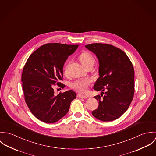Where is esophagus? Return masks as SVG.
Wrapping results in <instances>:
<instances>
[{
    "label": "esophagus",
    "mask_w": 156,
    "mask_h": 156,
    "mask_svg": "<svg viewBox=\"0 0 156 156\" xmlns=\"http://www.w3.org/2000/svg\"><path fill=\"white\" fill-rule=\"evenodd\" d=\"M77 97L79 98H87V97L86 95H82V94H77Z\"/></svg>",
    "instance_id": "esophagus-1"
}]
</instances>
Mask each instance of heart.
Returning <instances> with one entry per match:
<instances>
[{
	"label": "heart",
	"mask_w": 156,
	"mask_h": 156,
	"mask_svg": "<svg viewBox=\"0 0 156 156\" xmlns=\"http://www.w3.org/2000/svg\"><path fill=\"white\" fill-rule=\"evenodd\" d=\"M79 59L80 62L85 66L87 67L89 65L94 66L95 63V59L94 56L88 51L82 52L79 56ZM67 65L64 67V71H66ZM91 83V80L88 78L79 79L74 82H71V87L73 89L80 92H85L87 90L88 87Z\"/></svg>",
	"instance_id": "heart-1"
}]
</instances>
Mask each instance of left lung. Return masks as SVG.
I'll use <instances>...</instances> for the list:
<instances>
[{"label": "left lung", "mask_w": 156, "mask_h": 156, "mask_svg": "<svg viewBox=\"0 0 156 156\" xmlns=\"http://www.w3.org/2000/svg\"><path fill=\"white\" fill-rule=\"evenodd\" d=\"M85 47L98 59L100 77L94 89L102 91L101 95L94 97L99 101V105L92 114L103 121L116 119L128 109L133 98L132 63L124 51L112 45L93 43L86 45Z\"/></svg>", "instance_id": "8db88e82"}]
</instances>
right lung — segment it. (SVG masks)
<instances>
[{
	"label": "right lung",
	"instance_id": "add662e5",
	"mask_svg": "<svg viewBox=\"0 0 156 156\" xmlns=\"http://www.w3.org/2000/svg\"><path fill=\"white\" fill-rule=\"evenodd\" d=\"M79 45L47 43L32 53L23 69L22 87L25 102L32 113L45 123H54L69 111L76 98L73 90L54 94L56 84L62 88L63 67Z\"/></svg>",
	"mask_w": 156,
	"mask_h": 156
}]
</instances>
